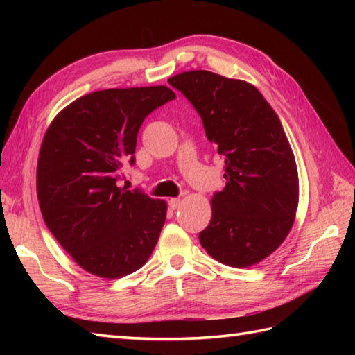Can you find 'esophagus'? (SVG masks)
Masks as SVG:
<instances>
[{
	"label": "esophagus",
	"instance_id": "34e87169",
	"mask_svg": "<svg viewBox=\"0 0 355 355\" xmlns=\"http://www.w3.org/2000/svg\"><path fill=\"white\" fill-rule=\"evenodd\" d=\"M180 206H182V200H180V198H171V200H169V207H171L172 210L178 209Z\"/></svg>",
	"mask_w": 355,
	"mask_h": 355
}]
</instances>
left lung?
Returning a JSON list of instances; mask_svg holds the SVG:
<instances>
[{
	"instance_id": "8db88e82",
	"label": "left lung",
	"mask_w": 355,
	"mask_h": 355,
	"mask_svg": "<svg viewBox=\"0 0 355 355\" xmlns=\"http://www.w3.org/2000/svg\"><path fill=\"white\" fill-rule=\"evenodd\" d=\"M168 82L193 105L206 137L225 157L227 183L210 200L200 243L218 262L252 267L284 243L296 218L297 166L281 120L245 80L192 70Z\"/></svg>"
}]
</instances>
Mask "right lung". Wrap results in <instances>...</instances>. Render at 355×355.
<instances>
[{"instance_id":"add662e5","label":"right lung","mask_w":355,"mask_h":355,"mask_svg":"<svg viewBox=\"0 0 355 355\" xmlns=\"http://www.w3.org/2000/svg\"><path fill=\"white\" fill-rule=\"evenodd\" d=\"M175 99L169 87L110 88L79 97L45 131L36 193L49 230L88 273L117 279L146 263L168 205L119 187L146 116Z\"/></svg>"}]
</instances>
